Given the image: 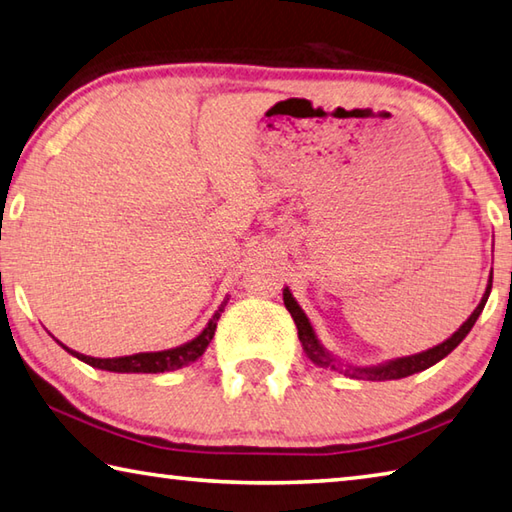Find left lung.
<instances>
[{"label": "left lung", "instance_id": "obj_1", "mask_svg": "<svg viewBox=\"0 0 512 512\" xmlns=\"http://www.w3.org/2000/svg\"><path fill=\"white\" fill-rule=\"evenodd\" d=\"M490 288H492V273L488 277V286H486V293H483L481 302L477 304V309L472 311L470 318L461 324V327L452 333V336L441 342V345H436L427 351L421 353H414V356H403V358H394V360H385V362H378V365H369V367H358V365H351V362H342L340 358L333 356L331 351H327L322 347V342L318 340V333H315L311 320L306 318V313L302 311V306L297 304V300L293 297V293L288 291V286L284 288V304L288 313H291V318L297 327V338L302 342V349L306 353V358H311V362H315L318 367H327L338 371V374H345L349 378H367V380H398V378H407L412 374H418V371H425L427 367L436 365V362L443 360L448 356L450 351L457 349L461 345V340L468 336L470 329L475 327L477 318L483 311V306L488 302V295H490Z\"/></svg>", "mask_w": 512, "mask_h": 512}]
</instances>
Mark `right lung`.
I'll use <instances>...</instances> for the list:
<instances>
[{
    "label": "right lung",
    "instance_id": "1",
    "mask_svg": "<svg viewBox=\"0 0 512 512\" xmlns=\"http://www.w3.org/2000/svg\"><path fill=\"white\" fill-rule=\"evenodd\" d=\"M226 304H228V297L219 304V309L208 320L206 329H203L197 338H192L190 342H185V345H179L174 349L143 351V353H134V356H120V358H91V356H85V353H78L64 345L62 347L67 349L71 356H76L78 360L87 362V365L102 371H114V374H163V371H174L190 365V362L199 360L203 356V351L208 349L212 338H215L217 322L221 318V313H224Z\"/></svg>",
    "mask_w": 512,
    "mask_h": 512
}]
</instances>
